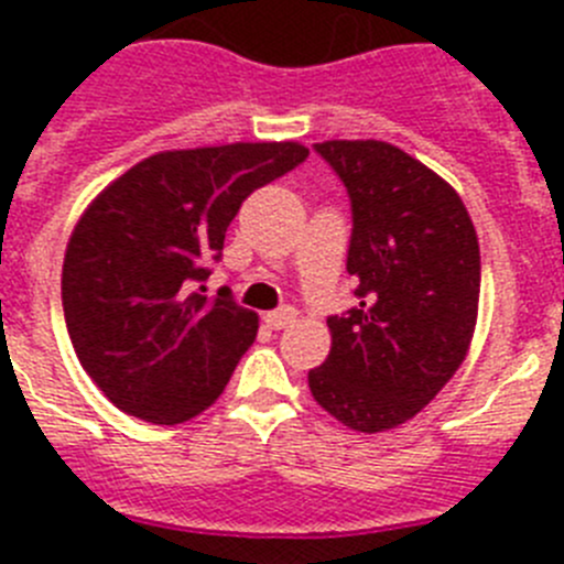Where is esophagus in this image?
Masks as SVG:
<instances>
[{"mask_svg":"<svg viewBox=\"0 0 564 564\" xmlns=\"http://www.w3.org/2000/svg\"><path fill=\"white\" fill-rule=\"evenodd\" d=\"M293 322H296V311H293V307H279V311L265 313V325L271 327V330H285Z\"/></svg>","mask_w":564,"mask_h":564,"instance_id":"34e87169","label":"esophagus"}]
</instances>
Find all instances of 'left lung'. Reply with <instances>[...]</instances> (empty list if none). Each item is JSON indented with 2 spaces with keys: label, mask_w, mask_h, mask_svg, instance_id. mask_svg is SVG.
Here are the masks:
<instances>
[{
  "label": "left lung",
  "mask_w": 564,
  "mask_h": 564,
  "mask_svg": "<svg viewBox=\"0 0 564 564\" xmlns=\"http://www.w3.org/2000/svg\"><path fill=\"white\" fill-rule=\"evenodd\" d=\"M347 188V271L358 305L327 316L333 347L311 392L356 432L410 421L471 344L480 246L466 206L432 169L383 141L313 143Z\"/></svg>",
  "instance_id": "left-lung-1"
}]
</instances>
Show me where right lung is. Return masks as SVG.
<instances>
[{"instance_id":"add662e5","label":"right lung","mask_w":564,"mask_h":564,"mask_svg":"<svg viewBox=\"0 0 564 564\" xmlns=\"http://www.w3.org/2000/svg\"><path fill=\"white\" fill-rule=\"evenodd\" d=\"M305 158L293 141L161 152L89 203L64 253V322L118 410L172 426L220 398L259 318L228 288L208 299L194 285L248 194Z\"/></svg>"}]
</instances>
